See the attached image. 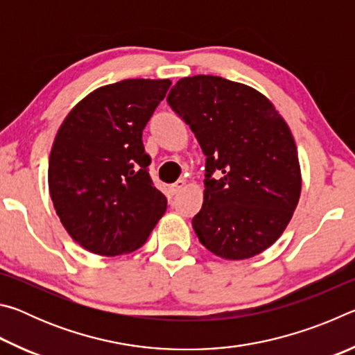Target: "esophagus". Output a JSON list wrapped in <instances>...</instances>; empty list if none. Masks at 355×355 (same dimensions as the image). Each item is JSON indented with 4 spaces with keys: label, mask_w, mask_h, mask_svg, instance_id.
<instances>
[{
    "label": "esophagus",
    "mask_w": 355,
    "mask_h": 355,
    "mask_svg": "<svg viewBox=\"0 0 355 355\" xmlns=\"http://www.w3.org/2000/svg\"><path fill=\"white\" fill-rule=\"evenodd\" d=\"M186 186V183H184V180H178V182L172 186V192L173 194H178L180 191H182L183 188Z\"/></svg>",
    "instance_id": "1"
}]
</instances>
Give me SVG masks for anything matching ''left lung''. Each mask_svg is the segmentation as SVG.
Returning a JSON list of instances; mask_svg holds the SVG:
<instances>
[{"label": "left lung", "instance_id": "1", "mask_svg": "<svg viewBox=\"0 0 355 355\" xmlns=\"http://www.w3.org/2000/svg\"><path fill=\"white\" fill-rule=\"evenodd\" d=\"M167 103L199 141L203 205L199 241L225 260L252 258L280 238L300 197V166L284 117L254 87L220 76L182 78Z\"/></svg>", "mask_w": 355, "mask_h": 355}]
</instances>
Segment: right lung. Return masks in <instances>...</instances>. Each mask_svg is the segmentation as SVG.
<instances>
[{"label": "right lung", "instance_id": "1", "mask_svg": "<svg viewBox=\"0 0 355 355\" xmlns=\"http://www.w3.org/2000/svg\"><path fill=\"white\" fill-rule=\"evenodd\" d=\"M169 80H123L95 89L53 142L48 188L69 235L89 252H135L163 218L167 200L153 186L142 131Z\"/></svg>", "mask_w": 355, "mask_h": 355}]
</instances>
